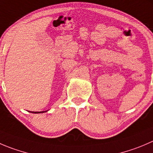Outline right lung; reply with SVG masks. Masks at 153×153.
<instances>
[{
	"instance_id": "1",
	"label": "right lung",
	"mask_w": 153,
	"mask_h": 153,
	"mask_svg": "<svg viewBox=\"0 0 153 153\" xmlns=\"http://www.w3.org/2000/svg\"><path fill=\"white\" fill-rule=\"evenodd\" d=\"M35 113H36V112H35Z\"/></svg>"
}]
</instances>
